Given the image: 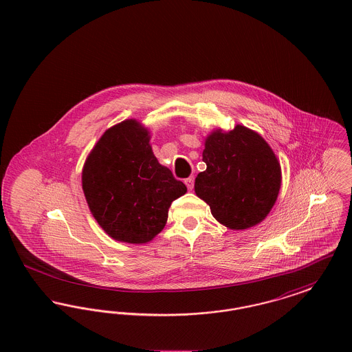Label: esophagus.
Returning <instances> with one entry per match:
<instances>
[{
  "instance_id": "obj_1",
  "label": "esophagus",
  "mask_w": 352,
  "mask_h": 352,
  "mask_svg": "<svg viewBox=\"0 0 352 352\" xmlns=\"http://www.w3.org/2000/svg\"><path fill=\"white\" fill-rule=\"evenodd\" d=\"M184 184L187 186V188L188 190H192L194 188V177H190V178H187L186 181H184Z\"/></svg>"
}]
</instances>
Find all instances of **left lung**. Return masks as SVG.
Masks as SVG:
<instances>
[{
    "label": "left lung",
    "mask_w": 352,
    "mask_h": 352,
    "mask_svg": "<svg viewBox=\"0 0 352 352\" xmlns=\"http://www.w3.org/2000/svg\"><path fill=\"white\" fill-rule=\"evenodd\" d=\"M201 155L207 168L194 190L220 224L239 231L268 217L281 188V165L260 134L240 124L214 129Z\"/></svg>",
    "instance_id": "obj_1"
}]
</instances>
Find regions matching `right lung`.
Instances as JSON below:
<instances>
[{"label": "right lung", "instance_id": "add662e5", "mask_svg": "<svg viewBox=\"0 0 352 352\" xmlns=\"http://www.w3.org/2000/svg\"><path fill=\"white\" fill-rule=\"evenodd\" d=\"M89 211L112 239L145 244L166 226L173 201L187 187L151 151V132L131 118L107 129L82 171Z\"/></svg>", "mask_w": 352, "mask_h": 352}]
</instances>
